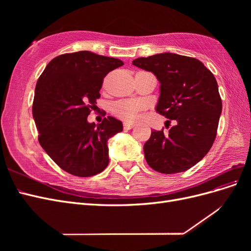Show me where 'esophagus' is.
Wrapping results in <instances>:
<instances>
[{
    "label": "esophagus",
    "instance_id": "esophagus-1",
    "mask_svg": "<svg viewBox=\"0 0 251 251\" xmlns=\"http://www.w3.org/2000/svg\"><path fill=\"white\" fill-rule=\"evenodd\" d=\"M134 127V125L133 124H130V123H125L124 124V128L125 130H131V128H133Z\"/></svg>",
    "mask_w": 251,
    "mask_h": 251
}]
</instances>
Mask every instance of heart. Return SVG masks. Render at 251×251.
<instances>
[{
  "instance_id": "1",
  "label": "heart",
  "mask_w": 251,
  "mask_h": 251,
  "mask_svg": "<svg viewBox=\"0 0 251 251\" xmlns=\"http://www.w3.org/2000/svg\"><path fill=\"white\" fill-rule=\"evenodd\" d=\"M142 105L136 100H118L112 105V111L115 115L121 119L132 120L134 119L136 113H137Z\"/></svg>"
}]
</instances>
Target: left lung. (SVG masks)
<instances>
[{
  "instance_id": "8db88e82",
  "label": "left lung",
  "mask_w": 251,
  "mask_h": 251,
  "mask_svg": "<svg viewBox=\"0 0 251 251\" xmlns=\"http://www.w3.org/2000/svg\"><path fill=\"white\" fill-rule=\"evenodd\" d=\"M133 65L156 75L160 82L156 111L175 121L168 134L151 130L143 146L148 164L168 175L189 170L217 136L222 100L214 74L199 59L170 52L136 58Z\"/></svg>"
}]
</instances>
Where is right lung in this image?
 <instances>
[{
	"instance_id": "1",
	"label": "right lung",
	"mask_w": 251,
	"mask_h": 251,
	"mask_svg": "<svg viewBox=\"0 0 251 251\" xmlns=\"http://www.w3.org/2000/svg\"><path fill=\"white\" fill-rule=\"evenodd\" d=\"M123 65L90 51L65 53L53 58L37 80L32 114L39 141L67 173L91 177L108 166V140L123 131V123L108 116L95 125L87 118L100 97L103 77Z\"/></svg>"
}]
</instances>
